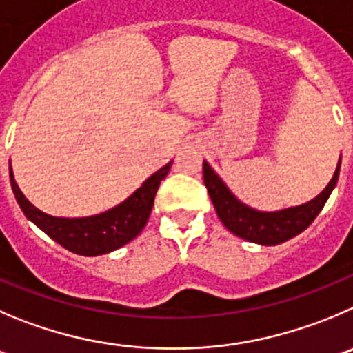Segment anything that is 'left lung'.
Segmentation results:
<instances>
[{
    "label": "left lung",
    "instance_id": "left-lung-1",
    "mask_svg": "<svg viewBox=\"0 0 353 353\" xmlns=\"http://www.w3.org/2000/svg\"><path fill=\"white\" fill-rule=\"evenodd\" d=\"M341 156L338 159V166L334 170L333 179L325 185V189L317 197L300 206L284 208L279 211H258L248 206L243 201L237 199L227 183L214 173L208 161L203 164L204 185L210 194L213 206L216 210L218 218L227 227V230L234 236L241 237L250 243L261 244V246H275L291 237L303 232L308 225L315 220L325 201L330 199L331 192L336 187L340 176Z\"/></svg>",
    "mask_w": 353,
    "mask_h": 353
}]
</instances>
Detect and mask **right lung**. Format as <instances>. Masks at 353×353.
<instances>
[{
  "label": "right lung",
  "instance_id": "add662e5",
  "mask_svg": "<svg viewBox=\"0 0 353 353\" xmlns=\"http://www.w3.org/2000/svg\"><path fill=\"white\" fill-rule=\"evenodd\" d=\"M171 164L173 161L150 174L128 199L92 216H52L38 210L17 185L13 179L12 163H10V183H12V190L22 213L46 236L76 254L99 256V254L119 250L142 232L152 211L154 197L159 189L161 180L166 179Z\"/></svg>",
  "mask_w": 353,
  "mask_h": 353
}]
</instances>
